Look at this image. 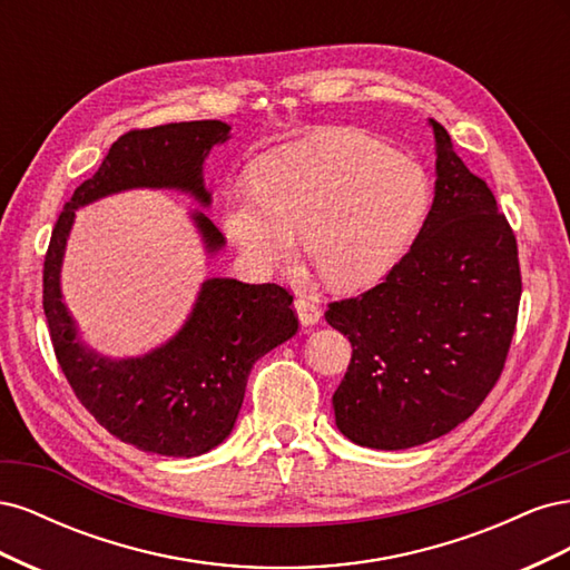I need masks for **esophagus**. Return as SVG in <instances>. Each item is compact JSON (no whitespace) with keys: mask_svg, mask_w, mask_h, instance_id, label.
<instances>
[{"mask_svg":"<svg viewBox=\"0 0 570 570\" xmlns=\"http://www.w3.org/2000/svg\"><path fill=\"white\" fill-rule=\"evenodd\" d=\"M295 312H297L302 325H316L321 318V306L316 304L314 297H297Z\"/></svg>","mask_w":570,"mask_h":570,"instance_id":"obj_1","label":"esophagus"}]
</instances>
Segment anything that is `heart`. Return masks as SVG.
Here are the masks:
<instances>
[{"mask_svg":"<svg viewBox=\"0 0 570 570\" xmlns=\"http://www.w3.org/2000/svg\"><path fill=\"white\" fill-rule=\"evenodd\" d=\"M430 206L419 161L352 128H325L268 151L254 185H235L223 230L247 264L271 273L304 249L323 278L361 289L400 262Z\"/></svg>","mask_w":570,"mask_h":570,"instance_id":"obj_1","label":"heart"}]
</instances>
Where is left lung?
<instances>
[{"instance_id":"left-lung-1","label":"left lung","mask_w":570,"mask_h":570,"mask_svg":"<svg viewBox=\"0 0 570 570\" xmlns=\"http://www.w3.org/2000/svg\"><path fill=\"white\" fill-rule=\"evenodd\" d=\"M430 128L438 180L419 237L381 285L325 312L352 342L335 423L371 450H409L469 419L502 375L519 316L509 220L450 132L433 118Z\"/></svg>"}]
</instances>
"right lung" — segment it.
I'll list each match as a JSON object with an SVG mask.
<instances>
[{"instance_id":"right-lung-1","label":"right lung","mask_w":570,"mask_h":570,"mask_svg":"<svg viewBox=\"0 0 570 570\" xmlns=\"http://www.w3.org/2000/svg\"><path fill=\"white\" fill-rule=\"evenodd\" d=\"M230 137L223 120H189L120 135L97 174L76 187L51 230L42 275V306L59 366L80 404L120 442L161 456H199L230 435L252 366L297 333L292 295L275 283L249 285L209 278L180 331L142 356L114 358L78 337L63 304L61 264L76 212L126 189H178L212 204L204 159ZM204 249L216 254L226 237L193 212Z\"/></svg>"}]
</instances>
